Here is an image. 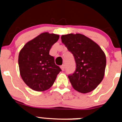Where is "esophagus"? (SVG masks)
<instances>
[{
    "label": "esophagus",
    "mask_w": 122,
    "mask_h": 122,
    "mask_svg": "<svg viewBox=\"0 0 122 122\" xmlns=\"http://www.w3.org/2000/svg\"><path fill=\"white\" fill-rule=\"evenodd\" d=\"M61 69L62 71H64L65 70V65H62L61 66Z\"/></svg>",
    "instance_id": "obj_1"
}]
</instances>
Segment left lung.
Segmentation results:
<instances>
[{"label":"left lung","mask_w":122,"mask_h":122,"mask_svg":"<svg viewBox=\"0 0 122 122\" xmlns=\"http://www.w3.org/2000/svg\"><path fill=\"white\" fill-rule=\"evenodd\" d=\"M61 40L73 54L76 64L75 72L68 76L73 88L82 93L94 90L104 77L106 66L104 51L84 35H62Z\"/></svg>","instance_id":"8db88e82"}]
</instances>
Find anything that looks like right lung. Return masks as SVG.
Here are the masks:
<instances>
[{
  "instance_id": "1",
  "label": "right lung",
  "mask_w": 122,
  "mask_h": 122,
  "mask_svg": "<svg viewBox=\"0 0 122 122\" xmlns=\"http://www.w3.org/2000/svg\"><path fill=\"white\" fill-rule=\"evenodd\" d=\"M59 35L41 33L25 45L18 57L19 72L23 81L31 89L44 91L52 86L61 69L49 54Z\"/></svg>"
}]
</instances>
